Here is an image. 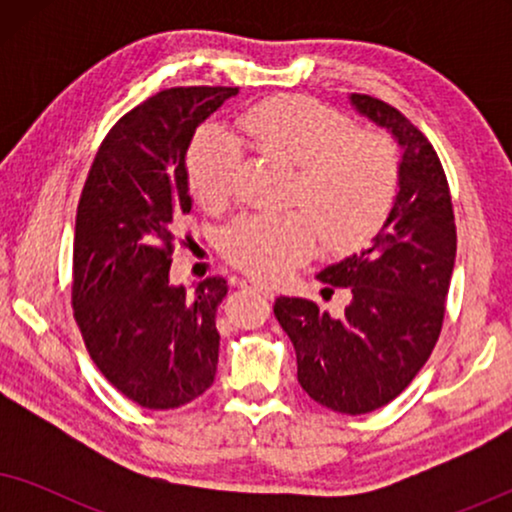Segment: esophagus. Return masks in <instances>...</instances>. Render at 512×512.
Listing matches in <instances>:
<instances>
[{
    "instance_id": "esophagus-1",
    "label": "esophagus",
    "mask_w": 512,
    "mask_h": 512,
    "mask_svg": "<svg viewBox=\"0 0 512 512\" xmlns=\"http://www.w3.org/2000/svg\"><path fill=\"white\" fill-rule=\"evenodd\" d=\"M240 286H242V289H249V291L261 293V296H265V298H275V291H272L268 284L258 282V279H242Z\"/></svg>"
}]
</instances>
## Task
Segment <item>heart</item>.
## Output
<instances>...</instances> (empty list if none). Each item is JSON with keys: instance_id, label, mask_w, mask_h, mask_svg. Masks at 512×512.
Wrapping results in <instances>:
<instances>
[{"instance_id": "heart-1", "label": "heart", "mask_w": 512, "mask_h": 512, "mask_svg": "<svg viewBox=\"0 0 512 512\" xmlns=\"http://www.w3.org/2000/svg\"><path fill=\"white\" fill-rule=\"evenodd\" d=\"M242 130L265 156L298 165L291 200L305 209L247 214L223 228L221 254L235 268L277 279L317 254L361 249L387 221L398 193L394 144L305 95H279L242 116ZM240 149L219 128H202L186 153L188 186L205 209L233 198Z\"/></svg>"}]
</instances>
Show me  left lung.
Instances as JSON below:
<instances>
[{
    "instance_id": "1",
    "label": "left lung",
    "mask_w": 512,
    "mask_h": 512,
    "mask_svg": "<svg viewBox=\"0 0 512 512\" xmlns=\"http://www.w3.org/2000/svg\"><path fill=\"white\" fill-rule=\"evenodd\" d=\"M349 100L401 146L394 207L366 251L317 275L324 291L352 293L342 317L286 296L275 300V317L296 349L307 396L342 415H366L394 401L436 347L457 226L445 170L422 130L377 97Z\"/></svg>"
}]
</instances>
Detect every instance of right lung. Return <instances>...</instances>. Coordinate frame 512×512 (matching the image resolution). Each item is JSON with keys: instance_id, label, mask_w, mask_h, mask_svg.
<instances>
[{"instance_id": "right-lung-1", "label": "right lung", "mask_w": 512, "mask_h": 512, "mask_svg": "<svg viewBox=\"0 0 512 512\" xmlns=\"http://www.w3.org/2000/svg\"><path fill=\"white\" fill-rule=\"evenodd\" d=\"M233 95L167 88L128 111L104 137L76 209V326L111 387L149 410L195 401L216 375L226 279L207 277L188 293L170 284V265L177 223L191 212L188 144Z\"/></svg>"}]
</instances>
